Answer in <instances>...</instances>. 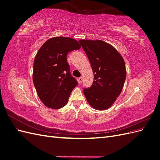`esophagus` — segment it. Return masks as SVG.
Instances as JSON below:
<instances>
[{
	"label": "esophagus",
	"instance_id": "34e87169",
	"mask_svg": "<svg viewBox=\"0 0 160 160\" xmlns=\"http://www.w3.org/2000/svg\"><path fill=\"white\" fill-rule=\"evenodd\" d=\"M82 81H83V77H79V82L80 83H81Z\"/></svg>",
	"mask_w": 160,
	"mask_h": 160
}]
</instances>
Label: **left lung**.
Here are the masks:
<instances>
[{
    "instance_id": "left-lung-1",
    "label": "left lung",
    "mask_w": 160,
    "mask_h": 160,
    "mask_svg": "<svg viewBox=\"0 0 160 160\" xmlns=\"http://www.w3.org/2000/svg\"><path fill=\"white\" fill-rule=\"evenodd\" d=\"M91 65L94 79L83 93L89 104L95 109L109 108L119 96L126 78L122 56L109 43L101 40H80Z\"/></svg>"
}]
</instances>
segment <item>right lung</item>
I'll use <instances>...</instances> for the list:
<instances>
[{"label": "right lung", "mask_w": 160, "mask_h": 160, "mask_svg": "<svg viewBox=\"0 0 160 160\" xmlns=\"http://www.w3.org/2000/svg\"><path fill=\"white\" fill-rule=\"evenodd\" d=\"M80 48L79 42L73 38L57 37L47 40L38 51L34 60L32 80L38 98L47 108L64 107L78 85L71 74L67 56Z\"/></svg>", "instance_id": "obj_1"}]
</instances>
